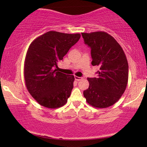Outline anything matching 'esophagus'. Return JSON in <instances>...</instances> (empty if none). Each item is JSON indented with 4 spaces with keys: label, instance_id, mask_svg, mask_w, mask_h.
<instances>
[{
    "label": "esophagus",
    "instance_id": "obj_1",
    "mask_svg": "<svg viewBox=\"0 0 147 147\" xmlns=\"http://www.w3.org/2000/svg\"><path fill=\"white\" fill-rule=\"evenodd\" d=\"M75 80H76V81H80V80H82V78L78 77V76H75Z\"/></svg>",
    "mask_w": 147,
    "mask_h": 147
}]
</instances>
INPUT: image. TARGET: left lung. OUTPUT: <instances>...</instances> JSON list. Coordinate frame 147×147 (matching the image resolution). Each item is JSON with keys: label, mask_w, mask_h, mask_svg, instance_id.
<instances>
[{"label": "left lung", "mask_w": 147, "mask_h": 147, "mask_svg": "<svg viewBox=\"0 0 147 147\" xmlns=\"http://www.w3.org/2000/svg\"><path fill=\"white\" fill-rule=\"evenodd\" d=\"M82 35L91 48L92 65L100 67L97 78H88L90 85L84 91V96L94 107L108 108L119 100L127 86L128 64L125 53L106 32L82 33Z\"/></svg>", "instance_id": "left-lung-1"}]
</instances>
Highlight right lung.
<instances>
[{
    "instance_id": "right-lung-1",
    "label": "right lung",
    "mask_w": 147,
    "mask_h": 147,
    "mask_svg": "<svg viewBox=\"0 0 147 147\" xmlns=\"http://www.w3.org/2000/svg\"><path fill=\"white\" fill-rule=\"evenodd\" d=\"M80 37L79 33L48 31L29 45L24 64V78L29 94L40 105L58 108L67 102L75 78L58 71L57 63Z\"/></svg>"
}]
</instances>
